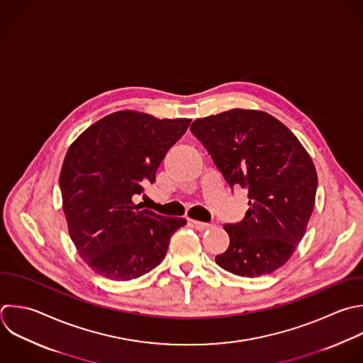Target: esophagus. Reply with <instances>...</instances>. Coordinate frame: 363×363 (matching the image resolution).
<instances>
[{
  "mask_svg": "<svg viewBox=\"0 0 363 363\" xmlns=\"http://www.w3.org/2000/svg\"><path fill=\"white\" fill-rule=\"evenodd\" d=\"M190 223H191L197 230H200V231H204V230H208V228L213 227V224H210V223H203V221H197V220H190Z\"/></svg>",
  "mask_w": 363,
  "mask_h": 363,
  "instance_id": "1",
  "label": "esophagus"
}]
</instances>
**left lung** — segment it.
Instances as JSON below:
<instances>
[{
  "instance_id": "obj_1",
  "label": "left lung",
  "mask_w": 363,
  "mask_h": 363,
  "mask_svg": "<svg viewBox=\"0 0 363 363\" xmlns=\"http://www.w3.org/2000/svg\"><path fill=\"white\" fill-rule=\"evenodd\" d=\"M191 133L203 143L233 189L248 190V211L225 224L230 237L216 262L240 277L282 267L301 242L315 206L318 176L295 135L261 111L231 109L196 119Z\"/></svg>"
}]
</instances>
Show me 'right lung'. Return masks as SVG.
Masks as SVG:
<instances>
[{"label":"right lung","instance_id":"add662e5","mask_svg":"<svg viewBox=\"0 0 363 363\" xmlns=\"http://www.w3.org/2000/svg\"><path fill=\"white\" fill-rule=\"evenodd\" d=\"M191 119H157L121 111L89 126L68 149L61 176L62 208L82 259L113 281L139 278L166 257L184 218L133 204Z\"/></svg>","mask_w":363,"mask_h":363}]
</instances>
